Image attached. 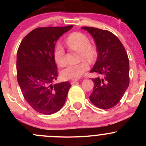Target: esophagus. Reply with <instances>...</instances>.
<instances>
[{
	"instance_id": "34e87169",
	"label": "esophagus",
	"mask_w": 146,
	"mask_h": 146,
	"mask_svg": "<svg viewBox=\"0 0 146 146\" xmlns=\"http://www.w3.org/2000/svg\"><path fill=\"white\" fill-rule=\"evenodd\" d=\"M78 80V79H75V80H70V83H71V84H74L75 82H77Z\"/></svg>"
}]
</instances>
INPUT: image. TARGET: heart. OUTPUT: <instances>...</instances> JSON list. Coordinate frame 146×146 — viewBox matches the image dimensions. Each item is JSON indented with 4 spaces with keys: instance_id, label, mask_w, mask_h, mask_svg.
Masks as SVG:
<instances>
[{
    "instance_id": "b5f03b06",
    "label": "heart",
    "mask_w": 146,
    "mask_h": 146,
    "mask_svg": "<svg viewBox=\"0 0 146 146\" xmlns=\"http://www.w3.org/2000/svg\"><path fill=\"white\" fill-rule=\"evenodd\" d=\"M66 43L70 48L78 50L80 59L93 61L97 56L95 47L90 44L89 38L82 32H73L66 39ZM54 58L56 63L60 66H64L66 63V51L62 44L58 43L54 51ZM89 69V64L87 61H82L79 64H68L61 72L63 78L66 80L78 79Z\"/></svg>"
}]
</instances>
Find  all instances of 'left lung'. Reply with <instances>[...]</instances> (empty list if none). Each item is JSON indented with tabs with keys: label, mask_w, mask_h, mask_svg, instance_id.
Returning <instances> with one entry per match:
<instances>
[{
	"label": "left lung",
	"mask_w": 146,
	"mask_h": 146,
	"mask_svg": "<svg viewBox=\"0 0 146 146\" xmlns=\"http://www.w3.org/2000/svg\"><path fill=\"white\" fill-rule=\"evenodd\" d=\"M94 38L98 51L92 73L104 75L93 78L91 102L103 110L114 107L119 102L129 85V61L124 46L111 32L98 28L82 27Z\"/></svg>",
	"instance_id": "obj_1"
}]
</instances>
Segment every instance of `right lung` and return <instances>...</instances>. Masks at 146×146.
Here are the masks:
<instances>
[{
	"mask_svg": "<svg viewBox=\"0 0 146 146\" xmlns=\"http://www.w3.org/2000/svg\"><path fill=\"white\" fill-rule=\"evenodd\" d=\"M73 27H38L22 40L17 53V78L28 104L37 112L49 115L59 111L66 102L70 85H53L58 76L54 58L56 42Z\"/></svg>",
	"mask_w": 146,
	"mask_h": 146,
	"instance_id": "obj_1",
	"label": "right lung"
}]
</instances>
